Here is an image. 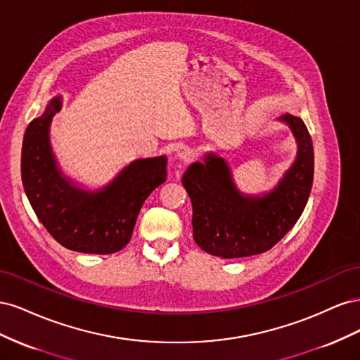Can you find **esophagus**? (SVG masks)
I'll list each match as a JSON object with an SVG mask.
<instances>
[{
  "mask_svg": "<svg viewBox=\"0 0 360 360\" xmlns=\"http://www.w3.org/2000/svg\"><path fill=\"white\" fill-rule=\"evenodd\" d=\"M176 156H177L179 160L188 163V162H191L193 159V151L189 147H180L177 150V155Z\"/></svg>",
  "mask_w": 360,
  "mask_h": 360,
  "instance_id": "34e87169",
  "label": "esophagus"
}]
</instances>
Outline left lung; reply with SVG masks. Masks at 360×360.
Segmentation results:
<instances>
[{
  "label": "left lung",
  "instance_id": "left-lung-1",
  "mask_svg": "<svg viewBox=\"0 0 360 360\" xmlns=\"http://www.w3.org/2000/svg\"><path fill=\"white\" fill-rule=\"evenodd\" d=\"M296 139L297 153L276 186L264 193L237 188L228 162L213 151L193 162L181 183L192 201L193 240L207 254L242 258L274 248L297 222L308 202L314 180V148L299 117L278 118Z\"/></svg>",
  "mask_w": 360,
  "mask_h": 360
}]
</instances>
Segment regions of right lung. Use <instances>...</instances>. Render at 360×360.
Returning a JSON list of instances; mask_svg holds the SVG:
<instances>
[{"instance_id": "right-lung-1", "label": "right lung", "mask_w": 360, "mask_h": 360, "mask_svg": "<svg viewBox=\"0 0 360 360\" xmlns=\"http://www.w3.org/2000/svg\"><path fill=\"white\" fill-rule=\"evenodd\" d=\"M63 105L52 97L28 124L20 158L27 198L48 233L84 254H114L132 237L148 195L167 180V156L135 159L99 189H89L60 168L51 144V123Z\"/></svg>"}]
</instances>
